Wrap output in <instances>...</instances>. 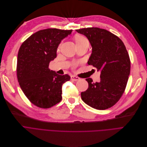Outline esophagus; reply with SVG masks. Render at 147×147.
Instances as JSON below:
<instances>
[{
	"instance_id": "esophagus-1",
	"label": "esophagus",
	"mask_w": 147,
	"mask_h": 147,
	"mask_svg": "<svg viewBox=\"0 0 147 147\" xmlns=\"http://www.w3.org/2000/svg\"><path fill=\"white\" fill-rule=\"evenodd\" d=\"M71 78L72 80L73 81H78L80 80V78L78 77V76H74V75H72L71 76Z\"/></svg>"
}]
</instances>
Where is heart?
<instances>
[{
  "label": "heart",
  "mask_w": 147,
  "mask_h": 147,
  "mask_svg": "<svg viewBox=\"0 0 147 147\" xmlns=\"http://www.w3.org/2000/svg\"><path fill=\"white\" fill-rule=\"evenodd\" d=\"M75 41L76 42V44H80L84 42L87 41V39L85 37H84L82 36L77 35L75 36Z\"/></svg>",
  "instance_id": "b5f03b06"
}]
</instances>
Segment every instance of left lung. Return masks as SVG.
Listing matches in <instances>:
<instances>
[{
	"label": "left lung",
	"mask_w": 147,
	"mask_h": 147,
	"mask_svg": "<svg viewBox=\"0 0 147 147\" xmlns=\"http://www.w3.org/2000/svg\"><path fill=\"white\" fill-rule=\"evenodd\" d=\"M86 36L92 47L89 65L100 71L99 82L87 78L88 87L81 92L82 100L94 109L104 110L119 100L126 87L130 71L129 55L123 41L113 33L97 27L76 30Z\"/></svg>",
	"instance_id": "8db88e82"
}]
</instances>
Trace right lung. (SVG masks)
<instances>
[{"label":"right lung","instance_id":"obj_1","mask_svg":"<svg viewBox=\"0 0 147 147\" xmlns=\"http://www.w3.org/2000/svg\"><path fill=\"white\" fill-rule=\"evenodd\" d=\"M72 32L57 29L41 30L28 38L19 49L18 81L27 99L38 107L51 108L62 99V85L71 76L59 75L48 67L57 57L61 41Z\"/></svg>","mask_w":147,"mask_h":147}]
</instances>
